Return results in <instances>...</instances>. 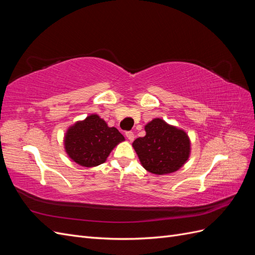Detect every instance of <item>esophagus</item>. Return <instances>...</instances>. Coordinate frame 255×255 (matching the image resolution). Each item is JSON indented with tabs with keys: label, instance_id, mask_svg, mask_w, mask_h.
Instances as JSON below:
<instances>
[{
	"label": "esophagus",
	"instance_id": "1",
	"mask_svg": "<svg viewBox=\"0 0 255 255\" xmlns=\"http://www.w3.org/2000/svg\"><path fill=\"white\" fill-rule=\"evenodd\" d=\"M126 136L128 137V139L129 141H133L134 138H135L133 132H127V133H126Z\"/></svg>",
	"mask_w": 255,
	"mask_h": 255
}]
</instances>
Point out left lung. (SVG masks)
I'll use <instances>...</instances> for the list:
<instances>
[{
	"instance_id": "left-lung-1",
	"label": "left lung",
	"mask_w": 255,
	"mask_h": 255,
	"mask_svg": "<svg viewBox=\"0 0 255 255\" xmlns=\"http://www.w3.org/2000/svg\"><path fill=\"white\" fill-rule=\"evenodd\" d=\"M145 135L134 140L142 167L153 174H168L179 170L190 155V140L185 130L159 118L144 127Z\"/></svg>"
}]
</instances>
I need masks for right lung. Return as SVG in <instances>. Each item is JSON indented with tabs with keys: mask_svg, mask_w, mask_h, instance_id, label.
Instances as JSON below:
<instances>
[{
	"mask_svg": "<svg viewBox=\"0 0 255 255\" xmlns=\"http://www.w3.org/2000/svg\"><path fill=\"white\" fill-rule=\"evenodd\" d=\"M125 137L116 128H110L97 114L90 115L68 128L65 150L76 164L96 167L103 164L116 145Z\"/></svg>",
	"mask_w": 255,
	"mask_h": 255,
	"instance_id": "right-lung-1",
	"label": "right lung"
}]
</instances>
